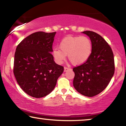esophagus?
I'll return each mask as SVG.
<instances>
[{"label":"esophagus","instance_id":"34e87169","mask_svg":"<svg viewBox=\"0 0 126 126\" xmlns=\"http://www.w3.org/2000/svg\"><path fill=\"white\" fill-rule=\"evenodd\" d=\"M69 69H70V68H69V67H64V71H65V72H66V71H67V70H69Z\"/></svg>","mask_w":126,"mask_h":126}]
</instances>
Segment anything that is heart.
<instances>
[{"instance_id":"1","label":"heart","mask_w":126,"mask_h":126,"mask_svg":"<svg viewBox=\"0 0 126 126\" xmlns=\"http://www.w3.org/2000/svg\"><path fill=\"white\" fill-rule=\"evenodd\" d=\"M60 50L54 48L52 56L55 61L61 64L67 55L74 65H80L88 60L91 55L92 43L87 36H68L62 39L59 44Z\"/></svg>"}]
</instances>
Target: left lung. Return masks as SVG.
Returning <instances> with one entry per match:
<instances>
[{
	"mask_svg": "<svg viewBox=\"0 0 126 126\" xmlns=\"http://www.w3.org/2000/svg\"><path fill=\"white\" fill-rule=\"evenodd\" d=\"M82 33L90 37L92 51L86 63L73 68V86L80 94L93 97L105 90L111 80L114 73V59L111 48L101 36L91 31Z\"/></svg>",
	"mask_w": 126,
	"mask_h": 126,
	"instance_id": "8db88e82",
	"label": "left lung"
}]
</instances>
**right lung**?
I'll list each match as a JSON object with an SVG mask.
<instances>
[{
  "mask_svg": "<svg viewBox=\"0 0 126 126\" xmlns=\"http://www.w3.org/2000/svg\"><path fill=\"white\" fill-rule=\"evenodd\" d=\"M56 33L34 32L16 48L13 73L22 90L33 97L50 94L63 71V67L55 63L51 54Z\"/></svg>",
  "mask_w": 126,
  "mask_h": 126,
  "instance_id": "obj_1",
  "label": "right lung"
}]
</instances>
